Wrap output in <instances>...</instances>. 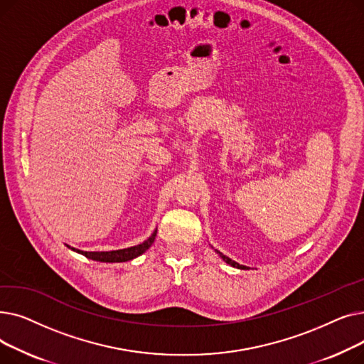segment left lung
Masks as SVG:
<instances>
[{
    "label": "left lung",
    "instance_id": "8db88e82",
    "mask_svg": "<svg viewBox=\"0 0 364 364\" xmlns=\"http://www.w3.org/2000/svg\"><path fill=\"white\" fill-rule=\"evenodd\" d=\"M217 254L227 262V264H230L232 267H236V269H240V270H246L247 269V267L246 265H240V264H237L236 261H233V259H230V258H228V257H225V255H223L220 251H217Z\"/></svg>",
    "mask_w": 364,
    "mask_h": 364
}]
</instances>
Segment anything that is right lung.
Masks as SVG:
<instances>
[{"label":"right lung","instance_id":"1","mask_svg":"<svg viewBox=\"0 0 364 364\" xmlns=\"http://www.w3.org/2000/svg\"><path fill=\"white\" fill-rule=\"evenodd\" d=\"M156 237V230L153 232V235L144 240L143 243L137 245V246H131V247H125V250H118V251H106V252H87V251H80L75 250V247H70L72 251L78 252L92 261H100V262H125V261H131L134 258H137L139 255L144 254L149 247L151 246V243L155 242Z\"/></svg>","mask_w":364,"mask_h":364}]
</instances>
